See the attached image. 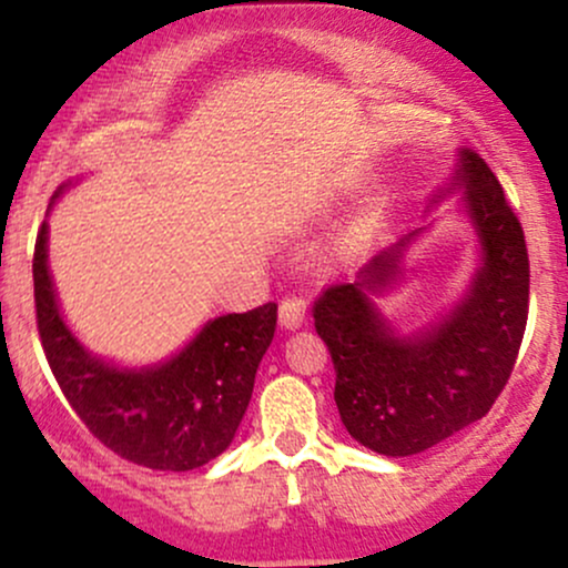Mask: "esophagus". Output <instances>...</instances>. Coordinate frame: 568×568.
I'll return each mask as SVG.
<instances>
[{
  "label": "esophagus",
  "mask_w": 568,
  "mask_h": 568,
  "mask_svg": "<svg viewBox=\"0 0 568 568\" xmlns=\"http://www.w3.org/2000/svg\"><path fill=\"white\" fill-rule=\"evenodd\" d=\"M304 315H306L304 296L288 293V296H285L283 302H280V323H283L285 328H298V325L304 323Z\"/></svg>",
  "instance_id": "34e87169"
}]
</instances>
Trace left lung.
Wrapping results in <instances>:
<instances>
[{"label":"left lung","instance_id":"8db88e82","mask_svg":"<svg viewBox=\"0 0 568 568\" xmlns=\"http://www.w3.org/2000/svg\"><path fill=\"white\" fill-rule=\"evenodd\" d=\"M456 181L465 186L484 266L448 321L422 336H393L366 296L393 283L414 234L371 258L355 283L331 285L312 304L334 361L338 416L352 438L384 456L419 454L484 419L524 342L531 277L524 226L478 154L462 152Z\"/></svg>","mask_w":568,"mask_h":568}]
</instances>
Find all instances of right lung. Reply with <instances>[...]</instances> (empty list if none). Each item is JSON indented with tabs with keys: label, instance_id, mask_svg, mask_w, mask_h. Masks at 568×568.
Here are the masks:
<instances>
[{
	"label": "right lung",
	"instance_id": "right-lung-1",
	"mask_svg": "<svg viewBox=\"0 0 568 568\" xmlns=\"http://www.w3.org/2000/svg\"><path fill=\"white\" fill-rule=\"evenodd\" d=\"M37 331L58 387L109 452L152 470L186 473L230 446L277 328V304L216 317L173 361L120 371L71 336L48 272V224L34 245Z\"/></svg>",
	"mask_w": 568,
	"mask_h": 568
}]
</instances>
